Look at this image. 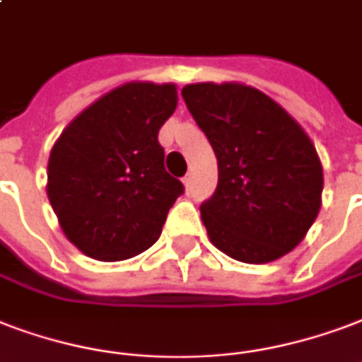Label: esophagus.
Listing matches in <instances>:
<instances>
[{
	"label": "esophagus",
	"instance_id": "esophagus-1",
	"mask_svg": "<svg viewBox=\"0 0 362 362\" xmlns=\"http://www.w3.org/2000/svg\"><path fill=\"white\" fill-rule=\"evenodd\" d=\"M184 186H186V189H192V186H193V175L192 173H187L186 176H184Z\"/></svg>",
	"mask_w": 362,
	"mask_h": 362
}]
</instances>
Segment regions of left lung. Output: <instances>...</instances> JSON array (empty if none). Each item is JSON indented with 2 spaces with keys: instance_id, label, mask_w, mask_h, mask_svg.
Wrapping results in <instances>:
<instances>
[{
  "instance_id": "1",
  "label": "left lung",
  "mask_w": 362,
  "mask_h": 362,
  "mask_svg": "<svg viewBox=\"0 0 362 362\" xmlns=\"http://www.w3.org/2000/svg\"><path fill=\"white\" fill-rule=\"evenodd\" d=\"M218 159V186L201 205L209 239L245 264H267L302 241L321 209L315 146L285 110L241 83L182 89Z\"/></svg>"
}]
</instances>
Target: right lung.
Instances as JSON below:
<instances>
[{"mask_svg":"<svg viewBox=\"0 0 362 362\" xmlns=\"http://www.w3.org/2000/svg\"><path fill=\"white\" fill-rule=\"evenodd\" d=\"M176 102L173 83H125L83 110L54 142L47 195L64 235L83 255L127 260L159 239L184 193L165 170L157 140Z\"/></svg>","mask_w":362,"mask_h":362,"instance_id":"obj_1","label":"right lung"}]
</instances>
